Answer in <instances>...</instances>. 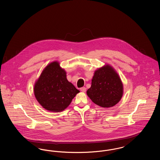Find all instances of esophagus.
Returning <instances> with one entry per match:
<instances>
[{
    "label": "esophagus",
    "instance_id": "1",
    "mask_svg": "<svg viewBox=\"0 0 160 160\" xmlns=\"http://www.w3.org/2000/svg\"><path fill=\"white\" fill-rule=\"evenodd\" d=\"M80 90H81L82 92H85L86 90V88H84V87H83V88H80Z\"/></svg>",
    "mask_w": 160,
    "mask_h": 160
}]
</instances>
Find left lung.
Returning <instances> with one entry per match:
<instances>
[{
	"mask_svg": "<svg viewBox=\"0 0 160 160\" xmlns=\"http://www.w3.org/2000/svg\"><path fill=\"white\" fill-rule=\"evenodd\" d=\"M87 95L93 102L103 108L114 107L121 100L123 84L115 69L105 64L95 70Z\"/></svg>",
	"mask_w": 160,
	"mask_h": 160,
	"instance_id": "left-lung-1",
	"label": "left lung"
}]
</instances>
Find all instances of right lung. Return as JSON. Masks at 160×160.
<instances>
[{"instance_id": "right-lung-1", "label": "right lung", "mask_w": 160, "mask_h": 160, "mask_svg": "<svg viewBox=\"0 0 160 160\" xmlns=\"http://www.w3.org/2000/svg\"><path fill=\"white\" fill-rule=\"evenodd\" d=\"M80 91L67 78L59 62L53 61L42 71L34 85L36 99L45 109L54 112L64 111Z\"/></svg>"}]
</instances>
